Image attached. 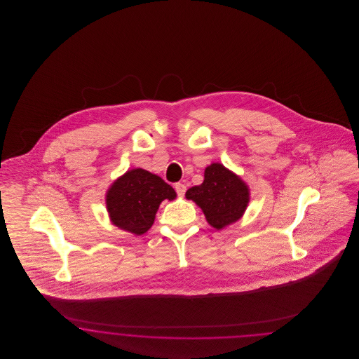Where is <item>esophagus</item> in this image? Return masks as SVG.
<instances>
[{
    "label": "esophagus",
    "instance_id": "obj_1",
    "mask_svg": "<svg viewBox=\"0 0 359 359\" xmlns=\"http://www.w3.org/2000/svg\"><path fill=\"white\" fill-rule=\"evenodd\" d=\"M186 186L184 184H182V183H176L175 184V191H176V194L179 195V196H183L184 194H186Z\"/></svg>",
    "mask_w": 359,
    "mask_h": 359
}]
</instances>
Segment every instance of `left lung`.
Returning a JSON list of instances; mask_svg holds the SVG:
<instances>
[{
  "instance_id": "1",
  "label": "left lung",
  "mask_w": 359,
  "mask_h": 359,
  "mask_svg": "<svg viewBox=\"0 0 359 359\" xmlns=\"http://www.w3.org/2000/svg\"><path fill=\"white\" fill-rule=\"evenodd\" d=\"M186 198L199 205L207 222L219 230L242 217L249 203V189L238 176L214 163L205 168L203 183L188 188Z\"/></svg>"
}]
</instances>
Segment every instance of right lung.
Listing matches in <instances>:
<instances>
[{
  "instance_id": "add662e5",
  "label": "right lung",
  "mask_w": 359,
  "mask_h": 359,
  "mask_svg": "<svg viewBox=\"0 0 359 359\" xmlns=\"http://www.w3.org/2000/svg\"><path fill=\"white\" fill-rule=\"evenodd\" d=\"M175 198V189L161 177L137 168L113 183L106 195V205L117 227L141 236L152 227L160 203Z\"/></svg>"
}]
</instances>
